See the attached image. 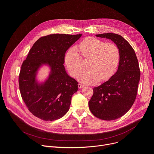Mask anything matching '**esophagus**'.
<instances>
[{"instance_id": "1", "label": "esophagus", "mask_w": 154, "mask_h": 154, "mask_svg": "<svg viewBox=\"0 0 154 154\" xmlns=\"http://www.w3.org/2000/svg\"><path fill=\"white\" fill-rule=\"evenodd\" d=\"M84 87V85H82V84H78V87H79V88H83Z\"/></svg>"}]
</instances>
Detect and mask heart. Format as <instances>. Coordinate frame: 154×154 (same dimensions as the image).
Instances as JSON below:
<instances>
[{
    "label": "heart",
    "mask_w": 154,
    "mask_h": 154,
    "mask_svg": "<svg viewBox=\"0 0 154 154\" xmlns=\"http://www.w3.org/2000/svg\"><path fill=\"white\" fill-rule=\"evenodd\" d=\"M78 47L85 58L90 59L87 63L88 69L81 71L77 75L79 81L92 84L99 80H107L114 74L120 60V51L116 44L88 37L83 40ZM64 60L72 76H75L82 69V57L75 46L70 47L67 51Z\"/></svg>",
    "instance_id": "b5f03b06"
}]
</instances>
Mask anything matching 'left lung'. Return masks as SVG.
Masks as SVG:
<instances>
[{
    "mask_svg": "<svg viewBox=\"0 0 154 154\" xmlns=\"http://www.w3.org/2000/svg\"><path fill=\"white\" fill-rule=\"evenodd\" d=\"M96 37L111 40L119 48L120 60L116 74L93 88L88 106L96 117L113 120L125 114L135 102L140 77L139 62L133 48L123 37L114 33Z\"/></svg>",
    "mask_w": 154,
    "mask_h": 154,
    "instance_id": "left-lung-1",
    "label": "left lung"
}]
</instances>
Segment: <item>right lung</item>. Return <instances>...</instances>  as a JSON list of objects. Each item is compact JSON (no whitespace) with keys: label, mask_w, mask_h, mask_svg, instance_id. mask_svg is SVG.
Returning a JSON list of instances; mask_svg holds the SVG:
<instances>
[{"label":"right lung","mask_w":154,"mask_h":154,"mask_svg":"<svg viewBox=\"0 0 154 154\" xmlns=\"http://www.w3.org/2000/svg\"><path fill=\"white\" fill-rule=\"evenodd\" d=\"M82 34H51L40 37L29 51L19 75L20 91L29 111L35 117L53 121L66 114L78 82L70 77L63 63L66 51ZM46 67L48 75L39 79L40 69Z\"/></svg>","instance_id":"right-lung-1"}]
</instances>
